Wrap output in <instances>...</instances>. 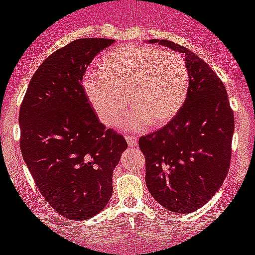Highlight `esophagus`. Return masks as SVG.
Returning a JSON list of instances; mask_svg holds the SVG:
<instances>
[{
  "instance_id": "1",
  "label": "esophagus",
  "mask_w": 255,
  "mask_h": 255,
  "mask_svg": "<svg viewBox=\"0 0 255 255\" xmlns=\"http://www.w3.org/2000/svg\"><path fill=\"white\" fill-rule=\"evenodd\" d=\"M126 140H127V143L129 147H134L137 145V137L134 136H127L126 137Z\"/></svg>"
}]
</instances>
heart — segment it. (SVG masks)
Returning a JSON list of instances; mask_svg holds the SVG:
<instances>
[{
	"mask_svg": "<svg viewBox=\"0 0 255 255\" xmlns=\"http://www.w3.org/2000/svg\"><path fill=\"white\" fill-rule=\"evenodd\" d=\"M83 90L104 125H119L132 103L136 109L125 127L142 130L151 125L163 127L180 114L189 95L190 72L173 51L129 43L106 52L100 70L85 75Z\"/></svg>",
	"mask_w": 255,
	"mask_h": 255,
	"instance_id": "heart-1",
	"label": "heart"
}]
</instances>
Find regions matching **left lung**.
<instances>
[{"label": "left lung", "mask_w": 255, "mask_h": 255, "mask_svg": "<svg viewBox=\"0 0 255 255\" xmlns=\"http://www.w3.org/2000/svg\"><path fill=\"white\" fill-rule=\"evenodd\" d=\"M185 55L190 90L185 106L161 129L138 140L145 155L146 186L161 207L191 213L214 196L231 161L235 119L225 85L189 48L150 39Z\"/></svg>", "instance_id": "8db88e82"}]
</instances>
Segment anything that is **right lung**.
I'll return each mask as SVG.
<instances>
[{
  "instance_id": "1",
  "label": "right lung",
  "mask_w": 255,
  "mask_h": 255,
  "mask_svg": "<svg viewBox=\"0 0 255 255\" xmlns=\"http://www.w3.org/2000/svg\"><path fill=\"white\" fill-rule=\"evenodd\" d=\"M114 39L82 38L46 59L19 113L20 150L39 192L68 220L100 213L113 194L125 137L106 129L85 94L87 66Z\"/></svg>"
}]
</instances>
